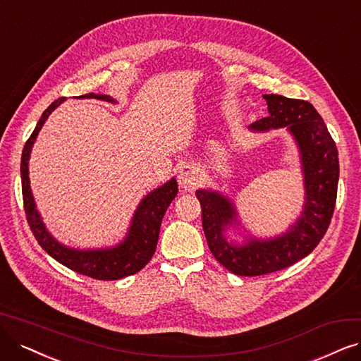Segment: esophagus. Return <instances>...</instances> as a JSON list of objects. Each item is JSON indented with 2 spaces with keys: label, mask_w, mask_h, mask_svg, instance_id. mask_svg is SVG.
Instances as JSON below:
<instances>
[{
  "label": "esophagus",
  "mask_w": 361,
  "mask_h": 361,
  "mask_svg": "<svg viewBox=\"0 0 361 361\" xmlns=\"http://www.w3.org/2000/svg\"><path fill=\"white\" fill-rule=\"evenodd\" d=\"M178 184L184 190H193L199 184V169L192 164H183L178 168Z\"/></svg>",
  "instance_id": "34e87169"
}]
</instances>
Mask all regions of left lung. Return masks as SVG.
Wrapping results in <instances>:
<instances>
[{
    "label": "left lung",
    "instance_id": "left-lung-1",
    "mask_svg": "<svg viewBox=\"0 0 361 361\" xmlns=\"http://www.w3.org/2000/svg\"><path fill=\"white\" fill-rule=\"evenodd\" d=\"M263 98L268 104L269 116L257 120L250 129L263 132L287 126L293 133L302 154L306 202L300 219L283 236L269 241L250 238L247 244L238 245L228 241L224 235L228 226L236 220L233 204L216 192H196L212 256L226 269L241 276L272 274L308 256L329 229L338 195V149L312 104L274 93Z\"/></svg>",
    "mask_w": 361,
    "mask_h": 361
}]
</instances>
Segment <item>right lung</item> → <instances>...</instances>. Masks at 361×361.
I'll return each instance as SVG.
<instances>
[{
	"mask_svg": "<svg viewBox=\"0 0 361 361\" xmlns=\"http://www.w3.org/2000/svg\"><path fill=\"white\" fill-rule=\"evenodd\" d=\"M78 98H97L113 102V98L110 97L93 95V93H86V95ZM63 99L65 98L56 99L44 110L42 118L38 120L34 132L31 133V137L25 142L22 152V196L26 220H28L31 232L35 236L37 243L42 245V248L49 256L80 275H86L93 279H101V281H114V279L137 274L152 260L154 255L160 224H162V219L168 207L178 193V184L176 178H172L166 184H164L162 188L147 195L135 211V216L132 219V224L126 239L114 248L78 251L63 247L62 244L55 241V238H51V235L46 231L42 217H39L38 211L35 209L34 197L30 188L28 159L39 129L43 128L50 113L59 104H62Z\"/></svg>",
	"mask_w": 361,
	"mask_h": 361,
	"instance_id": "add662e5",
	"label": "right lung"
}]
</instances>
